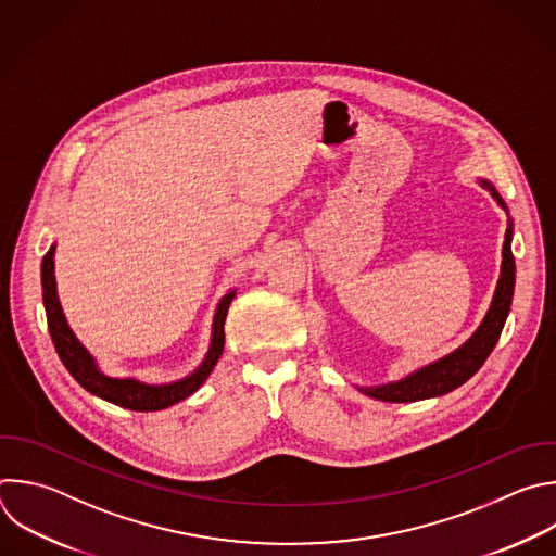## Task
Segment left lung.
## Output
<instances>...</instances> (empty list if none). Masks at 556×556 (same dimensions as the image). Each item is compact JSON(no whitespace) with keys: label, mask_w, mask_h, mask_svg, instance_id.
Instances as JSON below:
<instances>
[{"label":"left lung","mask_w":556,"mask_h":556,"mask_svg":"<svg viewBox=\"0 0 556 556\" xmlns=\"http://www.w3.org/2000/svg\"><path fill=\"white\" fill-rule=\"evenodd\" d=\"M482 188L493 197V201L506 212L508 207L504 199L497 194L493 188V182L486 178H478ZM510 240H513V220L508 216V227L504 236V247H502V266H500V279L491 299V305L478 325V329L452 353L415 368L413 374L404 376L402 380L378 384V387H355L359 393L380 400V402H391V404H410V402H421L430 397H441L460 384H465L478 368L484 364L489 353L493 351L502 327L506 323V316L510 312V301H513V290H515V260L510 253Z\"/></svg>","instance_id":"left-lung-1"}]
</instances>
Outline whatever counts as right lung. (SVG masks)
I'll return each mask as SVG.
<instances>
[{"mask_svg":"<svg viewBox=\"0 0 556 556\" xmlns=\"http://www.w3.org/2000/svg\"><path fill=\"white\" fill-rule=\"evenodd\" d=\"M54 251H56V244L50 247V251L46 253L43 264H41V286H43V305H46V314H48V327H50V336H52V342L56 346L61 362L65 364L72 378L85 391H89L91 395H96L109 404L122 406L126 410L154 413V410H163L182 400H188L207 382L210 374L214 371V366L225 349V320H227L229 305L236 299V288L229 290L220 299L216 314H214V323H212L210 349H207L203 362L194 368L190 376H185L174 382H163V384L141 382L137 378H113L102 371L98 359L76 338V333L72 331L70 323L63 314L59 292H56V277H54Z\"/></svg>","mask_w":556,"mask_h":556,"instance_id":"right-lung-1","label":"right lung"}]
</instances>
